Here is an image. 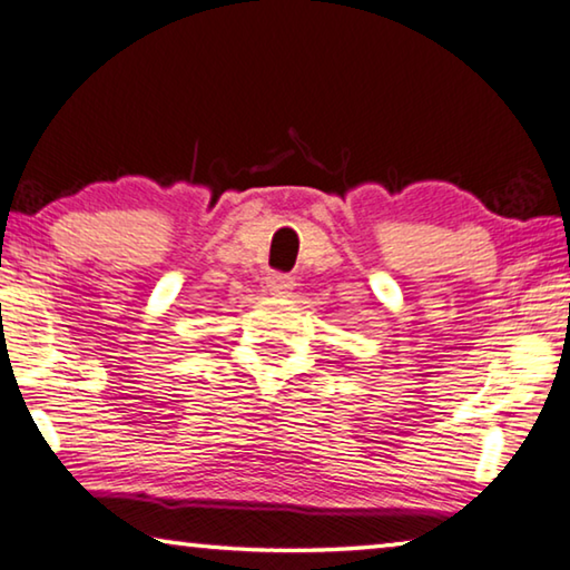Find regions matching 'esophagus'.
Masks as SVG:
<instances>
[{
  "label": "esophagus",
  "mask_w": 570,
  "mask_h": 570,
  "mask_svg": "<svg viewBox=\"0 0 570 570\" xmlns=\"http://www.w3.org/2000/svg\"><path fill=\"white\" fill-rule=\"evenodd\" d=\"M266 286L271 294H286L288 288L294 286V278L288 274H282V271H274V274L266 276Z\"/></svg>",
  "instance_id": "34e87169"
}]
</instances>
